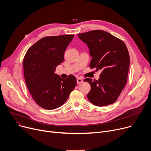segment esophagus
Returning <instances> with one entry per match:
<instances>
[{
  "label": "esophagus",
  "instance_id": "obj_1",
  "mask_svg": "<svg viewBox=\"0 0 151 151\" xmlns=\"http://www.w3.org/2000/svg\"><path fill=\"white\" fill-rule=\"evenodd\" d=\"M82 82H83V80L82 79V78H77V83L78 84L81 83H82Z\"/></svg>",
  "mask_w": 151,
  "mask_h": 151
}]
</instances>
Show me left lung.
<instances>
[{
    "label": "left lung",
    "instance_id": "obj_1",
    "mask_svg": "<svg viewBox=\"0 0 151 151\" xmlns=\"http://www.w3.org/2000/svg\"><path fill=\"white\" fill-rule=\"evenodd\" d=\"M78 37L89 49L92 58L90 67L102 70L98 81L88 78L84 80L91 85L88 100L99 107L115 103L127 81L130 56L125 44L102 30L78 34Z\"/></svg>",
    "mask_w": 151,
    "mask_h": 151
}]
</instances>
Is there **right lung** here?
<instances>
[{
	"mask_svg": "<svg viewBox=\"0 0 151 151\" xmlns=\"http://www.w3.org/2000/svg\"><path fill=\"white\" fill-rule=\"evenodd\" d=\"M74 37L63 35L43 37L25 55L23 63L26 83L32 98L42 108L52 110L62 106L77 84L73 75L65 79L55 74Z\"/></svg>",
	"mask_w": 151,
	"mask_h": 151,
	"instance_id": "1",
	"label": "right lung"
}]
</instances>
